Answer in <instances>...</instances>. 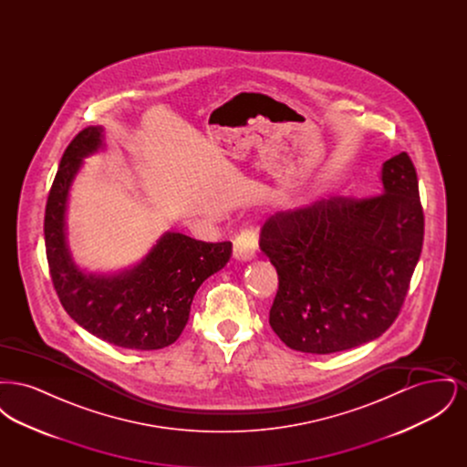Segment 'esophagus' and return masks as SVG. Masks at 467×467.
<instances>
[{
	"mask_svg": "<svg viewBox=\"0 0 467 467\" xmlns=\"http://www.w3.org/2000/svg\"><path fill=\"white\" fill-rule=\"evenodd\" d=\"M257 252V233L254 229H244L234 240V259L240 263H248L255 257Z\"/></svg>",
	"mask_w": 467,
	"mask_h": 467,
	"instance_id": "1",
	"label": "esophagus"
}]
</instances>
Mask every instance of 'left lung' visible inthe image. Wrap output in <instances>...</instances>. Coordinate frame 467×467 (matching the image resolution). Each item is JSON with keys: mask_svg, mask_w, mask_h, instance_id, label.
<instances>
[{"mask_svg": "<svg viewBox=\"0 0 467 467\" xmlns=\"http://www.w3.org/2000/svg\"><path fill=\"white\" fill-rule=\"evenodd\" d=\"M379 178V196L315 201L261 229L259 246L278 273L269 326L292 350L343 352L400 315L422 252V204L406 152L385 161Z\"/></svg>", "mask_w": 467, "mask_h": 467, "instance_id": "8db88e82", "label": "left lung"}]
</instances>
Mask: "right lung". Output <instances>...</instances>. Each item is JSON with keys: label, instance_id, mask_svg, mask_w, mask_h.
<instances>
[{"label": "right lung", "instance_id": "add662e5", "mask_svg": "<svg viewBox=\"0 0 467 467\" xmlns=\"http://www.w3.org/2000/svg\"><path fill=\"white\" fill-rule=\"evenodd\" d=\"M105 149V130L77 134L61 157L45 208V248L54 289L67 315L92 336L130 350H159L183 331L201 284L231 259L233 244H204L166 231L149 254L119 273H89L67 244L69 191L84 159Z\"/></svg>", "mask_w": 467, "mask_h": 467}]
</instances>
